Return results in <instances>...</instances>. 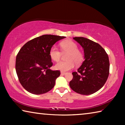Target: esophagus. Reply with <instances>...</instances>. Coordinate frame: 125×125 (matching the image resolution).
<instances>
[{"instance_id":"34e87169","label":"esophagus","mask_w":125,"mask_h":125,"mask_svg":"<svg viewBox=\"0 0 125 125\" xmlns=\"http://www.w3.org/2000/svg\"><path fill=\"white\" fill-rule=\"evenodd\" d=\"M61 74H62V75H64V74H66V73L64 72H61Z\"/></svg>"}]
</instances>
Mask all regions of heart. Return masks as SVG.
I'll return each instance as SVG.
<instances>
[{"instance_id": "heart-1", "label": "heart", "mask_w": 125, "mask_h": 125, "mask_svg": "<svg viewBox=\"0 0 125 125\" xmlns=\"http://www.w3.org/2000/svg\"><path fill=\"white\" fill-rule=\"evenodd\" d=\"M61 50L63 53H68L66 61H61L55 65V68L61 71H67L74 67L75 63L79 64L83 61V55L78 49V46L74 42L70 40H64L60 43ZM51 58L55 62H58L61 57V52L56 47L53 46L50 50Z\"/></svg>"}]
</instances>
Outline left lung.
I'll return each instance as SVG.
<instances>
[{
  "instance_id": "left-lung-1",
  "label": "left lung",
  "mask_w": 125,
  "mask_h": 125,
  "mask_svg": "<svg viewBox=\"0 0 125 125\" xmlns=\"http://www.w3.org/2000/svg\"><path fill=\"white\" fill-rule=\"evenodd\" d=\"M73 39L83 47L84 61L77 71L72 73L73 78L69 86L78 94H92L103 87L108 78V55L99 43L92 40L83 37Z\"/></svg>"
}]
</instances>
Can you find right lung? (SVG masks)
<instances>
[{
	"label": "right lung",
	"mask_w": 125,
	"mask_h": 125,
	"mask_svg": "<svg viewBox=\"0 0 125 125\" xmlns=\"http://www.w3.org/2000/svg\"><path fill=\"white\" fill-rule=\"evenodd\" d=\"M65 37L44 35L28 41L20 50L15 69L20 84L27 92L39 95L54 87L61 72L50 69L53 65L50 50L56 42Z\"/></svg>",
	"instance_id": "obj_1"
}]
</instances>
